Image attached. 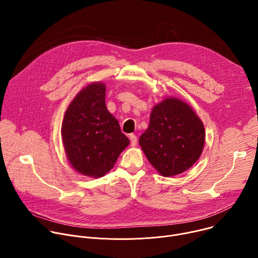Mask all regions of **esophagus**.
<instances>
[{"mask_svg": "<svg viewBox=\"0 0 258 258\" xmlns=\"http://www.w3.org/2000/svg\"><path fill=\"white\" fill-rule=\"evenodd\" d=\"M128 138H130V140H131V145H132V147H135V146L137 145V143H138V138H137L135 135H130Z\"/></svg>", "mask_w": 258, "mask_h": 258, "instance_id": "esophagus-1", "label": "esophagus"}]
</instances>
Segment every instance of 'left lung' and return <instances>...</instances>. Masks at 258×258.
<instances>
[{
  "label": "left lung",
  "mask_w": 258,
  "mask_h": 258,
  "mask_svg": "<svg viewBox=\"0 0 258 258\" xmlns=\"http://www.w3.org/2000/svg\"><path fill=\"white\" fill-rule=\"evenodd\" d=\"M139 144L162 176H173L188 170L202 154L204 124L188 103L167 97L153 107Z\"/></svg>",
  "instance_id": "1"
}]
</instances>
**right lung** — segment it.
<instances>
[{
  "instance_id": "obj_1",
  "label": "right lung",
  "mask_w": 258,
  "mask_h": 258,
  "mask_svg": "<svg viewBox=\"0 0 258 258\" xmlns=\"http://www.w3.org/2000/svg\"><path fill=\"white\" fill-rule=\"evenodd\" d=\"M105 94L106 85L101 82L84 88L67 107L61 126L69 164L77 172L95 178L113 168L130 144L117 119L108 111Z\"/></svg>"
}]
</instances>
